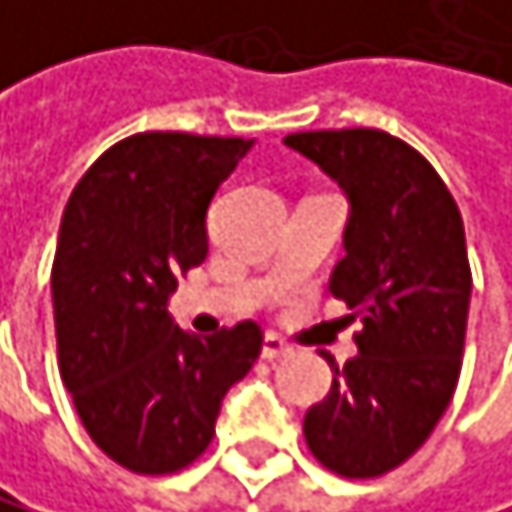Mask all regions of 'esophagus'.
Segmentation results:
<instances>
[{
	"mask_svg": "<svg viewBox=\"0 0 512 512\" xmlns=\"http://www.w3.org/2000/svg\"><path fill=\"white\" fill-rule=\"evenodd\" d=\"M292 349H289V343L286 340H280L277 333H267L264 336V346H261V355L267 362H273V359H283V355H289Z\"/></svg>",
	"mask_w": 512,
	"mask_h": 512,
	"instance_id": "esophagus-1",
	"label": "esophagus"
}]
</instances>
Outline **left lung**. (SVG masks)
Instances as JSON below:
<instances>
[{
  "label": "left lung",
  "mask_w": 512,
  "mask_h": 512,
  "mask_svg": "<svg viewBox=\"0 0 512 512\" xmlns=\"http://www.w3.org/2000/svg\"><path fill=\"white\" fill-rule=\"evenodd\" d=\"M283 144L346 194L330 292L362 321L355 359L340 368L327 355L333 387L308 409L305 441L330 472L377 478L428 441L453 400L472 295L463 217L434 166L387 131H299Z\"/></svg>",
  "instance_id": "1"
}]
</instances>
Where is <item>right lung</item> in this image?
Wrapping results in <instances>:
<instances>
[{
    "label": "right lung",
    "mask_w": 512,
    "mask_h": 512,
    "mask_svg": "<svg viewBox=\"0 0 512 512\" xmlns=\"http://www.w3.org/2000/svg\"><path fill=\"white\" fill-rule=\"evenodd\" d=\"M251 144L144 131L112 144L68 198L53 261L62 381L90 441L138 475L194 463L261 355L254 321L201 340L169 318L179 277L207 258L213 194Z\"/></svg>",
    "instance_id": "1"
}]
</instances>
